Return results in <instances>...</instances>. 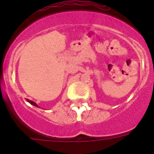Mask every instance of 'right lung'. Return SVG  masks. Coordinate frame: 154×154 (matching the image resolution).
Wrapping results in <instances>:
<instances>
[{
  "instance_id": "1",
  "label": "right lung",
  "mask_w": 154,
  "mask_h": 154,
  "mask_svg": "<svg viewBox=\"0 0 154 154\" xmlns=\"http://www.w3.org/2000/svg\"><path fill=\"white\" fill-rule=\"evenodd\" d=\"M26 100H27V102H29V103H30V104H32V105H33V106H37V107H38V105L36 104V103H35V102L34 101H32V100H29V99H26Z\"/></svg>"
}]
</instances>
